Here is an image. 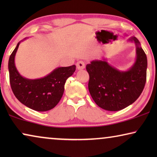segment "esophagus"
<instances>
[{
  "label": "esophagus",
  "instance_id": "34e87169",
  "mask_svg": "<svg viewBox=\"0 0 157 157\" xmlns=\"http://www.w3.org/2000/svg\"><path fill=\"white\" fill-rule=\"evenodd\" d=\"M76 67L78 68V70H82L83 68H85V63L84 62L81 61H78V63H76Z\"/></svg>",
  "mask_w": 157,
  "mask_h": 157
}]
</instances>
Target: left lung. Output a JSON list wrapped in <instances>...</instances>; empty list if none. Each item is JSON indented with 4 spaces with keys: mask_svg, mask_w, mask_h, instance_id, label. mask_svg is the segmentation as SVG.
<instances>
[{
    "mask_svg": "<svg viewBox=\"0 0 157 157\" xmlns=\"http://www.w3.org/2000/svg\"><path fill=\"white\" fill-rule=\"evenodd\" d=\"M128 40L136 45V59L126 71H121L105 60H95L86 65L89 74V91L98 106L117 111L133 104L142 93L147 81V59L136 37Z\"/></svg>",
    "mask_w": 157,
    "mask_h": 157,
    "instance_id": "left-lung-1",
    "label": "left lung"
}]
</instances>
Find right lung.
Listing matches in <instances>:
<instances>
[{
  "label": "right lung",
  "mask_w": 157,
  "mask_h": 157,
  "mask_svg": "<svg viewBox=\"0 0 157 157\" xmlns=\"http://www.w3.org/2000/svg\"><path fill=\"white\" fill-rule=\"evenodd\" d=\"M20 42L10 56L8 71L10 86L19 101L37 111L51 110L60 101L64 91V85L72 76L76 66L59 67L44 78L29 79L21 76L15 66V56Z\"/></svg>",
  "instance_id": "1"
}]
</instances>
